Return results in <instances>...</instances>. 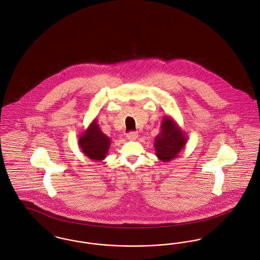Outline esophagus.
<instances>
[{"instance_id":"esophagus-1","label":"esophagus","mask_w":260,"mask_h":260,"mask_svg":"<svg viewBox=\"0 0 260 260\" xmlns=\"http://www.w3.org/2000/svg\"><path fill=\"white\" fill-rule=\"evenodd\" d=\"M137 137H138V135L136 133H129V134L126 135V138L128 140H136Z\"/></svg>"}]
</instances>
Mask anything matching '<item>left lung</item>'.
Wrapping results in <instances>:
<instances>
[{
    "label": "left lung",
    "instance_id": "left-lung-1",
    "mask_svg": "<svg viewBox=\"0 0 260 260\" xmlns=\"http://www.w3.org/2000/svg\"><path fill=\"white\" fill-rule=\"evenodd\" d=\"M160 128L159 135L154 139V147L158 159L167 162L176 158L184 148L187 136L185 132L170 116L162 118Z\"/></svg>",
    "mask_w": 260,
    "mask_h": 260
}]
</instances>
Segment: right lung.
Masks as SVG:
<instances>
[{
    "instance_id": "1",
    "label": "right lung",
    "mask_w": 260,
    "mask_h": 260,
    "mask_svg": "<svg viewBox=\"0 0 260 260\" xmlns=\"http://www.w3.org/2000/svg\"><path fill=\"white\" fill-rule=\"evenodd\" d=\"M79 147L83 154L91 161H102L111 145V138L102 133L96 119H94L87 129L79 136Z\"/></svg>"
}]
</instances>
